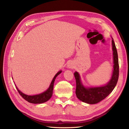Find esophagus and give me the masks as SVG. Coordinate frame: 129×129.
I'll return each mask as SVG.
<instances>
[{
  "label": "esophagus",
  "mask_w": 129,
  "mask_h": 129,
  "mask_svg": "<svg viewBox=\"0 0 129 129\" xmlns=\"http://www.w3.org/2000/svg\"><path fill=\"white\" fill-rule=\"evenodd\" d=\"M67 68H74V67H75V65H74V63L73 62H72V61H70V62H69L68 63V64H67Z\"/></svg>",
  "instance_id": "34e87169"
}]
</instances>
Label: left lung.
Segmentation results:
<instances>
[{"label":"left lung","mask_w":129,"mask_h":129,"mask_svg":"<svg viewBox=\"0 0 129 129\" xmlns=\"http://www.w3.org/2000/svg\"><path fill=\"white\" fill-rule=\"evenodd\" d=\"M112 49L113 51V72L111 79L103 86L85 87L81 82L79 73H74L76 82V95L78 99L83 102L90 104H96L104 100L110 94L116 87L119 77V63L118 54L114 39L112 38Z\"/></svg>","instance_id":"1"}]
</instances>
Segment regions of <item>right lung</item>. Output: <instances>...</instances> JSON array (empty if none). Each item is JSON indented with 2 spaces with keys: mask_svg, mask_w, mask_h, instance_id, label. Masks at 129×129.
I'll return each mask as SVG.
<instances>
[{
  "mask_svg": "<svg viewBox=\"0 0 129 129\" xmlns=\"http://www.w3.org/2000/svg\"><path fill=\"white\" fill-rule=\"evenodd\" d=\"M61 72L62 71H60L56 74V75L54 76V78L53 79L51 83H50L49 88L47 89L45 91L40 93V94L35 95H27L19 90L17 87H16V88L18 92L19 93V94L22 96L23 99L27 101V102L33 104H40L45 103L47 102V101H48L50 98H51V97L53 95L54 81H55L56 77L59 75L60 74H61Z\"/></svg>",
  "mask_w": 129,
  "mask_h": 129,
  "instance_id": "obj_1",
  "label": "right lung"
}]
</instances>
